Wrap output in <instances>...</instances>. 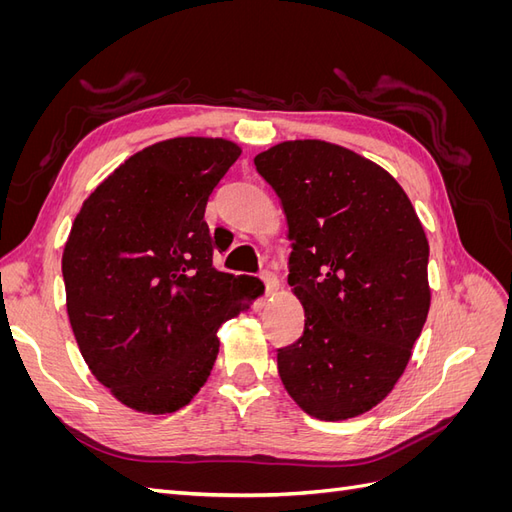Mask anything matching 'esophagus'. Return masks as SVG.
<instances>
[{
    "label": "esophagus",
    "instance_id": "esophagus-1",
    "mask_svg": "<svg viewBox=\"0 0 512 512\" xmlns=\"http://www.w3.org/2000/svg\"><path fill=\"white\" fill-rule=\"evenodd\" d=\"M260 280H262V284H265L267 294H273L277 288H280V280H277V277L271 271H262Z\"/></svg>",
    "mask_w": 512,
    "mask_h": 512
}]
</instances>
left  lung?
Returning <instances> with one entry per match:
<instances>
[{
    "label": "left lung",
    "mask_w": 512,
    "mask_h": 512,
    "mask_svg": "<svg viewBox=\"0 0 512 512\" xmlns=\"http://www.w3.org/2000/svg\"><path fill=\"white\" fill-rule=\"evenodd\" d=\"M254 164L282 200L288 284L305 309L277 371L309 416H359L393 391L427 320L423 224L401 185L346 147L286 141Z\"/></svg>",
    "instance_id": "1"
}]
</instances>
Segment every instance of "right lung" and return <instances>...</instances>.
Instances as JSON below:
<instances>
[{"label": "right lung", "instance_id": "1", "mask_svg": "<svg viewBox=\"0 0 512 512\" xmlns=\"http://www.w3.org/2000/svg\"><path fill=\"white\" fill-rule=\"evenodd\" d=\"M241 149L179 136L134 153L89 194L61 258L76 344L136 412L188 406L218 359V329L247 312L256 277L213 267L205 207Z\"/></svg>", "mask_w": 512, "mask_h": 512}]
</instances>
